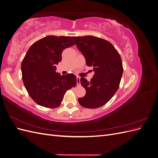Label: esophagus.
<instances>
[{"label": "esophagus", "instance_id": "1", "mask_svg": "<svg viewBox=\"0 0 158 158\" xmlns=\"http://www.w3.org/2000/svg\"><path fill=\"white\" fill-rule=\"evenodd\" d=\"M80 76H77V77H76V80H77V85H79L80 84Z\"/></svg>", "mask_w": 158, "mask_h": 158}]
</instances>
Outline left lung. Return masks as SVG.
Instances as JSON below:
<instances>
[{
  "label": "left lung",
  "instance_id": "obj_1",
  "mask_svg": "<svg viewBox=\"0 0 158 158\" xmlns=\"http://www.w3.org/2000/svg\"><path fill=\"white\" fill-rule=\"evenodd\" d=\"M73 39L87 66H93L95 72L90 82L85 78H80L86 93L78 98V102L85 108L102 107L113 98L119 87L123 73L121 56L111 43L102 38L85 35Z\"/></svg>",
  "mask_w": 158,
  "mask_h": 158
}]
</instances>
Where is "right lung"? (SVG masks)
Returning a JSON list of instances; mask_svg holds the SVG:
<instances>
[{
  "instance_id": "1",
  "label": "right lung",
  "mask_w": 158,
  "mask_h": 158,
  "mask_svg": "<svg viewBox=\"0 0 158 158\" xmlns=\"http://www.w3.org/2000/svg\"><path fill=\"white\" fill-rule=\"evenodd\" d=\"M73 39L71 36L55 35L42 38L30 47L22 62L24 86L31 98L41 106L58 107L66 91L76 86L74 74L61 76L56 73L62 52L75 45Z\"/></svg>"
}]
</instances>
